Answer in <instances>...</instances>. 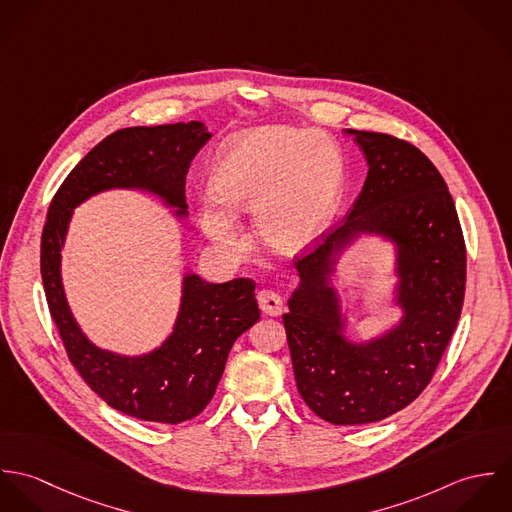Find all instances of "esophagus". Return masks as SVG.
<instances>
[{"label": "esophagus", "mask_w": 512, "mask_h": 512, "mask_svg": "<svg viewBox=\"0 0 512 512\" xmlns=\"http://www.w3.org/2000/svg\"><path fill=\"white\" fill-rule=\"evenodd\" d=\"M256 299H258L260 309H262L266 315L278 317V315L284 311V299H282L280 293L272 292V290H262V292H258Z\"/></svg>", "instance_id": "1"}]
</instances>
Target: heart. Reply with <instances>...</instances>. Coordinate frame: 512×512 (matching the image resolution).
I'll return each mask as SVG.
<instances>
[{
	"label": "heart",
	"instance_id": "obj_1",
	"mask_svg": "<svg viewBox=\"0 0 512 512\" xmlns=\"http://www.w3.org/2000/svg\"><path fill=\"white\" fill-rule=\"evenodd\" d=\"M211 185L213 193L197 203V217L215 246L238 254L244 236L236 215H254L262 242L292 254L313 244L335 217L345 159L329 134L264 126L220 147Z\"/></svg>",
	"mask_w": 512,
	"mask_h": 512
}]
</instances>
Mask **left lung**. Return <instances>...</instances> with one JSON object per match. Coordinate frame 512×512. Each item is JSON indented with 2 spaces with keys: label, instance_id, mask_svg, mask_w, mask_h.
<instances>
[{
  "label": "left lung",
  "instance_id": "8db88e82",
  "mask_svg": "<svg viewBox=\"0 0 512 512\" xmlns=\"http://www.w3.org/2000/svg\"><path fill=\"white\" fill-rule=\"evenodd\" d=\"M345 134L363 149L365 185L347 220L295 264L284 325L305 404L329 424L361 426L400 412L430 384L461 315L465 242L447 185L418 147L388 134ZM363 237L395 250L391 302L401 319L353 340L332 276Z\"/></svg>",
  "mask_w": 512,
  "mask_h": 512
}]
</instances>
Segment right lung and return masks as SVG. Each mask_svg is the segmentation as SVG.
Returning <instances> with one entry per match:
<instances>
[{"label":"right lung","mask_w":512,"mask_h":512,"mask_svg":"<svg viewBox=\"0 0 512 512\" xmlns=\"http://www.w3.org/2000/svg\"><path fill=\"white\" fill-rule=\"evenodd\" d=\"M211 136L203 122L136 126L110 134L69 173L43 228V286L71 363L108 406L146 422L181 424L205 410L234 341L260 319L256 284L248 278L211 284L185 272L171 333L149 353L122 355L94 345L74 319L61 250L74 209L112 189L147 193L175 219H187L185 177Z\"/></svg>","instance_id":"add662e5"}]
</instances>
